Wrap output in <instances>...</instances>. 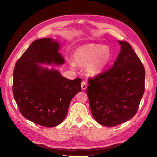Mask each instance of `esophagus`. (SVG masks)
<instances>
[{
  "label": "esophagus",
  "mask_w": 157,
  "mask_h": 157,
  "mask_svg": "<svg viewBox=\"0 0 157 157\" xmlns=\"http://www.w3.org/2000/svg\"><path fill=\"white\" fill-rule=\"evenodd\" d=\"M86 88H87V84H86V82L85 81L82 82V83H81V88H82V90H85L86 89Z\"/></svg>",
  "instance_id": "obj_1"
}]
</instances>
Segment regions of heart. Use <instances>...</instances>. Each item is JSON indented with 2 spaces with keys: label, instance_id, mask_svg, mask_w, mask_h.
Returning a JSON list of instances; mask_svg holds the SVG:
<instances>
[{
  "label": "heart",
  "instance_id": "1",
  "mask_svg": "<svg viewBox=\"0 0 157 157\" xmlns=\"http://www.w3.org/2000/svg\"><path fill=\"white\" fill-rule=\"evenodd\" d=\"M111 49L106 45L90 43L78 47L73 53L75 63L85 66L88 76L96 77L101 75L108 67L113 60ZM72 67L75 66L73 62H69Z\"/></svg>",
  "mask_w": 157,
  "mask_h": 157
}]
</instances>
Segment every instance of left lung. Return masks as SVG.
Masks as SVG:
<instances>
[{
  "instance_id": "left-lung-1",
  "label": "left lung",
  "mask_w": 157,
  "mask_h": 157,
  "mask_svg": "<svg viewBox=\"0 0 157 157\" xmlns=\"http://www.w3.org/2000/svg\"><path fill=\"white\" fill-rule=\"evenodd\" d=\"M121 51L113 67L88 79L90 109L102 125L114 127L133 118L144 92L145 70L130 44L118 40Z\"/></svg>"
}]
</instances>
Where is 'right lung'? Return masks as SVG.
Returning <instances> with one entry per match:
<instances>
[{
    "mask_svg": "<svg viewBox=\"0 0 157 157\" xmlns=\"http://www.w3.org/2000/svg\"><path fill=\"white\" fill-rule=\"evenodd\" d=\"M59 49L52 38L36 40L16 62L13 72V93L20 113L46 127L60 124L72 98L81 90V78L70 80L38 64L62 65L65 60Z\"/></svg>",
    "mask_w": 157,
    "mask_h": 157,
    "instance_id": "1",
    "label": "right lung"
}]
</instances>
